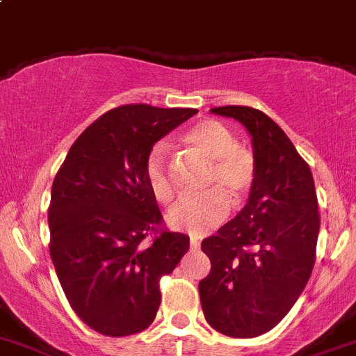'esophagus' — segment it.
Instances as JSON below:
<instances>
[{"label": "esophagus", "mask_w": 356, "mask_h": 356, "mask_svg": "<svg viewBox=\"0 0 356 356\" xmlns=\"http://www.w3.org/2000/svg\"><path fill=\"white\" fill-rule=\"evenodd\" d=\"M190 248L191 250H198V248H200V241H198V239H195V238H191L190 239Z\"/></svg>", "instance_id": "34e87169"}]
</instances>
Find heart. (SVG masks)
Returning <instances> with one entry per match:
<instances>
[{
    "instance_id": "1",
    "label": "heart",
    "mask_w": 356,
    "mask_h": 356,
    "mask_svg": "<svg viewBox=\"0 0 356 356\" xmlns=\"http://www.w3.org/2000/svg\"><path fill=\"white\" fill-rule=\"evenodd\" d=\"M191 154L207 163L204 190L200 197L188 198L174 207L168 214V223L174 229L193 236L209 232L229 214V202L241 206L254 188L255 158L245 147L238 145L232 131L218 120H202L182 136ZM147 186L159 204L168 206L175 198V182L165 147L154 145L147 154L143 165Z\"/></svg>"
}]
</instances>
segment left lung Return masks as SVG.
Masks as SVG:
<instances>
[{"label":"left lung","mask_w":356,"mask_h":356,"mask_svg":"<svg viewBox=\"0 0 356 356\" xmlns=\"http://www.w3.org/2000/svg\"><path fill=\"white\" fill-rule=\"evenodd\" d=\"M248 129L257 175L238 216L202 241L211 271L198 284L206 321L250 339L286 318L316 262L319 218L312 172L287 134L250 106L213 108Z\"/></svg>","instance_id":"8db88e82"}]
</instances>
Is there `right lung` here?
Wrapping results in <instances>:
<instances>
[{"mask_svg": "<svg viewBox=\"0 0 356 356\" xmlns=\"http://www.w3.org/2000/svg\"><path fill=\"white\" fill-rule=\"evenodd\" d=\"M197 111L113 108L79 134L56 172L49 254L70 309L99 334L126 337L149 328L161 302L159 282L190 248V238L163 223L143 165L152 145Z\"/></svg>", "mask_w": 356, "mask_h": 356, "instance_id": "right-lung-1", "label": "right lung"}]
</instances>
